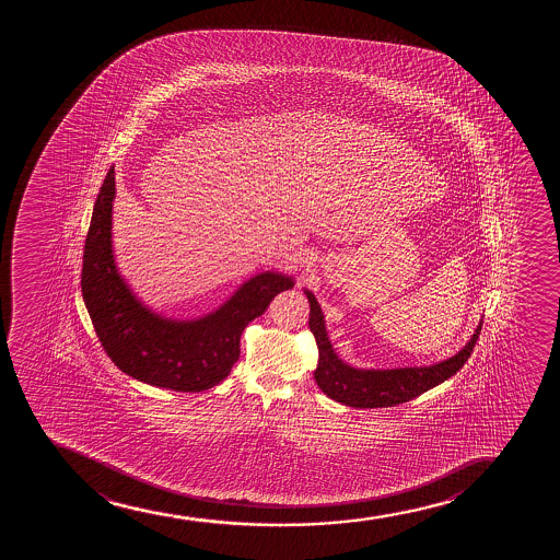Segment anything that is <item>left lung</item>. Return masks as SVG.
I'll return each mask as SVG.
<instances>
[{"label":"left lung","instance_id":"left-lung-1","mask_svg":"<svg viewBox=\"0 0 560 560\" xmlns=\"http://www.w3.org/2000/svg\"><path fill=\"white\" fill-rule=\"evenodd\" d=\"M310 303V330L315 336L319 349V360L314 370L315 383L327 394L328 398L338 404L359 409L375 407H394L428 393L433 386L451 380L454 373L462 370L475 349L478 335L482 330V322L478 323L475 335L451 359L441 360L431 366L390 368V370H366L354 368L336 354L332 343L328 340L325 315L314 293L304 290Z\"/></svg>","mask_w":560,"mask_h":560}]
</instances>
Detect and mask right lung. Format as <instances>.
<instances>
[{
  "label": "right lung",
  "instance_id": "right-lung-1",
  "mask_svg": "<svg viewBox=\"0 0 560 560\" xmlns=\"http://www.w3.org/2000/svg\"><path fill=\"white\" fill-rule=\"evenodd\" d=\"M116 172L109 167L85 237L82 295L104 351L121 372L148 385L201 393L224 381L241 353L246 325L295 280L265 270L238 285L220 308L172 319L149 308L117 269L112 245Z\"/></svg>",
  "mask_w": 560,
  "mask_h": 560
}]
</instances>
